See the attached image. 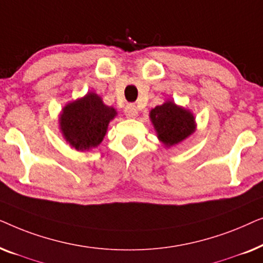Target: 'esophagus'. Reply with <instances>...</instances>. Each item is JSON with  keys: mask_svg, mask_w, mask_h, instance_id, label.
<instances>
[{"mask_svg": "<svg viewBox=\"0 0 263 263\" xmlns=\"http://www.w3.org/2000/svg\"><path fill=\"white\" fill-rule=\"evenodd\" d=\"M124 115L128 118H134L138 116V109H136V106L134 105V104H128V105L125 106Z\"/></svg>", "mask_w": 263, "mask_h": 263, "instance_id": "34e87169", "label": "esophagus"}]
</instances>
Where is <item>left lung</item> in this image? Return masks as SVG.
<instances>
[{
  "label": "left lung",
  "mask_w": 263,
  "mask_h": 263,
  "mask_svg": "<svg viewBox=\"0 0 263 263\" xmlns=\"http://www.w3.org/2000/svg\"><path fill=\"white\" fill-rule=\"evenodd\" d=\"M158 138L165 146H174L192 134L195 129L194 116L172 102L156 106L149 114Z\"/></svg>",
  "instance_id": "8db88e82"
}]
</instances>
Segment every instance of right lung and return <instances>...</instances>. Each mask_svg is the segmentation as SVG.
Returning a JSON list of instances; mask_svg holds the SVG:
<instances>
[{
    "label": "right lung",
    "mask_w": 263,
    "mask_h": 263,
    "mask_svg": "<svg viewBox=\"0 0 263 263\" xmlns=\"http://www.w3.org/2000/svg\"><path fill=\"white\" fill-rule=\"evenodd\" d=\"M115 116L114 107L104 105L96 93H88L64 107L60 124L67 141L75 149L85 151L103 141L107 124Z\"/></svg>",
    "instance_id": "1"
}]
</instances>
